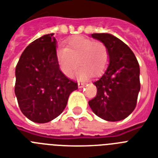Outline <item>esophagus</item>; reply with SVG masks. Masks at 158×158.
I'll list each match as a JSON object with an SVG mask.
<instances>
[{"label":"esophagus","mask_w":158,"mask_h":158,"mask_svg":"<svg viewBox=\"0 0 158 158\" xmlns=\"http://www.w3.org/2000/svg\"><path fill=\"white\" fill-rule=\"evenodd\" d=\"M86 85V83H78V86H79V88H83V87H84V86Z\"/></svg>","instance_id":"1"}]
</instances>
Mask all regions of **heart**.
I'll return each instance as SVG.
<instances>
[{"instance_id":"1","label":"heart","mask_w":158,"mask_h":158,"mask_svg":"<svg viewBox=\"0 0 158 158\" xmlns=\"http://www.w3.org/2000/svg\"><path fill=\"white\" fill-rule=\"evenodd\" d=\"M56 57L65 76H72L79 64L80 67L77 71V77L84 80L92 74L98 76L104 72L108 66L110 52L106 44L101 40L74 36L66 41L65 48L57 50Z\"/></svg>"}]
</instances>
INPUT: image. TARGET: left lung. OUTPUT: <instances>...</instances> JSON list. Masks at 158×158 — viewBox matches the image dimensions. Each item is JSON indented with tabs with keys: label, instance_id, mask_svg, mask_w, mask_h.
Masks as SVG:
<instances>
[{
	"label": "left lung",
	"instance_id": "1",
	"mask_svg": "<svg viewBox=\"0 0 158 158\" xmlns=\"http://www.w3.org/2000/svg\"><path fill=\"white\" fill-rule=\"evenodd\" d=\"M104 42L110 52V63L94 85L97 96L88 101L95 114L106 121L126 118L136 106L140 90L139 66L134 52L118 38L108 33L92 34Z\"/></svg>",
	"mask_w": 158,
	"mask_h": 158
}]
</instances>
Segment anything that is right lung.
<instances>
[{"label": "right lung", "instance_id": "right-lung-1", "mask_svg": "<svg viewBox=\"0 0 158 158\" xmlns=\"http://www.w3.org/2000/svg\"><path fill=\"white\" fill-rule=\"evenodd\" d=\"M53 33L25 48L16 66L15 92L22 113L31 121L45 123L61 114L76 82L62 74L56 57Z\"/></svg>", "mask_w": 158, "mask_h": 158}]
</instances>
